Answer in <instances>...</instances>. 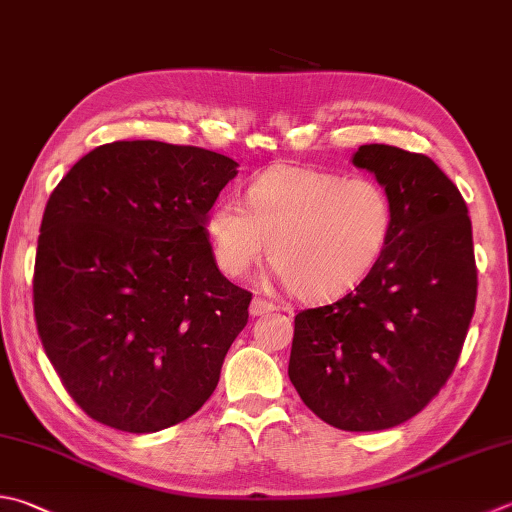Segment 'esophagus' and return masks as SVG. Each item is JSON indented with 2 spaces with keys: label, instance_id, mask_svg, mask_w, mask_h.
I'll list each match as a JSON object with an SVG mask.
<instances>
[{
  "label": "esophagus",
  "instance_id": "1",
  "mask_svg": "<svg viewBox=\"0 0 512 512\" xmlns=\"http://www.w3.org/2000/svg\"><path fill=\"white\" fill-rule=\"evenodd\" d=\"M274 310H276V305L265 301V298H254V301L249 303V314L252 316H263V314H269Z\"/></svg>",
  "mask_w": 512,
  "mask_h": 512
}]
</instances>
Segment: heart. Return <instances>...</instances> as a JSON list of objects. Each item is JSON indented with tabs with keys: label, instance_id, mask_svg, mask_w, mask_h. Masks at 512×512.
<instances>
[{
	"label": "heart",
	"instance_id": "1",
	"mask_svg": "<svg viewBox=\"0 0 512 512\" xmlns=\"http://www.w3.org/2000/svg\"><path fill=\"white\" fill-rule=\"evenodd\" d=\"M205 229L227 276H245L269 249L294 294L332 298L379 263L394 229V205L388 189L368 176L276 167L249 185L247 207L218 198Z\"/></svg>",
	"mask_w": 512,
	"mask_h": 512
}]
</instances>
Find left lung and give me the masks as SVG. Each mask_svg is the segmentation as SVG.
Returning a JSON list of instances; mask_svg holds the SVG:
<instances>
[{
	"label": "left lung",
	"instance_id": "8db88e82",
	"mask_svg": "<svg viewBox=\"0 0 512 512\" xmlns=\"http://www.w3.org/2000/svg\"><path fill=\"white\" fill-rule=\"evenodd\" d=\"M352 165L388 189L390 243L341 301L296 314L287 374L316 417L372 432L412 419L448 381L475 312L477 267L466 202L428 156L363 144Z\"/></svg>",
	"mask_w": 512,
	"mask_h": 512
}]
</instances>
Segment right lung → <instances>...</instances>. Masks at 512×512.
Wrapping results in <instances>:
<instances>
[{"label":"right lung","instance_id":"right-lung-1","mask_svg":"<svg viewBox=\"0 0 512 512\" xmlns=\"http://www.w3.org/2000/svg\"><path fill=\"white\" fill-rule=\"evenodd\" d=\"M236 169L216 151L122 140L77 160L48 198L37 332L91 419L158 432L214 394L252 301L220 274L205 229Z\"/></svg>","mask_w":512,"mask_h":512}]
</instances>
